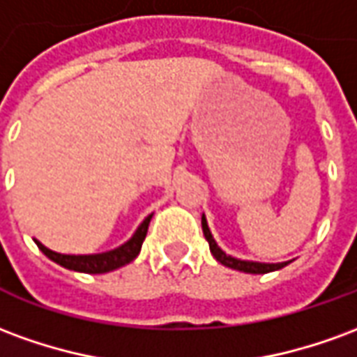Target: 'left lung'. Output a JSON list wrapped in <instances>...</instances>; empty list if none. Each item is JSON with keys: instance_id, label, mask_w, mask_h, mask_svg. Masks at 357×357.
Masks as SVG:
<instances>
[{"instance_id": "8db88e82", "label": "left lung", "mask_w": 357, "mask_h": 357, "mask_svg": "<svg viewBox=\"0 0 357 357\" xmlns=\"http://www.w3.org/2000/svg\"><path fill=\"white\" fill-rule=\"evenodd\" d=\"M202 233H204V237L208 241L210 245V252L212 256L216 258L218 262L224 264L227 268L237 269V271H245V273H269V271H275V269L284 268L289 262L283 264H260V262H247V260H237V258H233V256H227L222 250V248L218 247L216 241L212 237V233L208 229V224H206V218L202 216Z\"/></svg>"}]
</instances>
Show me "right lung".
Listing matches in <instances>:
<instances>
[{
    "mask_svg": "<svg viewBox=\"0 0 357 357\" xmlns=\"http://www.w3.org/2000/svg\"><path fill=\"white\" fill-rule=\"evenodd\" d=\"M151 218H153V214L143 220V224L137 227V231L133 233V237L128 241V243H124L122 247L114 248V250L102 252V255H59V252H53L50 248L43 247L40 241H36V245H38V248H40L50 260H53V262L59 264V266H63V268L74 269V271H82V273H107V271H112V269H118L122 268V266H126V264H130L135 256L139 255L141 245H143V241L147 237Z\"/></svg>",
    "mask_w": 357,
    "mask_h": 357,
    "instance_id": "1",
    "label": "right lung"
}]
</instances>
